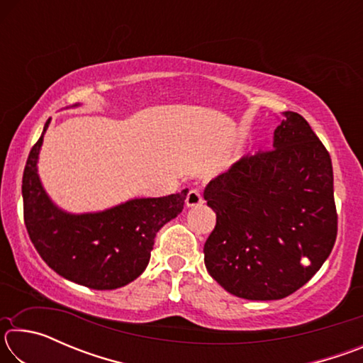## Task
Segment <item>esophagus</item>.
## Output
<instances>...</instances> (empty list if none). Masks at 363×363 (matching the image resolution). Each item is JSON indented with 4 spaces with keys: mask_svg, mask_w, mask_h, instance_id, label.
I'll use <instances>...</instances> for the list:
<instances>
[{
    "mask_svg": "<svg viewBox=\"0 0 363 363\" xmlns=\"http://www.w3.org/2000/svg\"><path fill=\"white\" fill-rule=\"evenodd\" d=\"M203 203V199H201V194L199 192V190H190V192L187 194V199H186V205L187 206H196Z\"/></svg>",
    "mask_w": 363,
    "mask_h": 363,
    "instance_id": "esophagus-1",
    "label": "esophagus"
}]
</instances>
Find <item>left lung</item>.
Masks as SVG:
<instances>
[{"label": "left lung", "instance_id": "8db88e82", "mask_svg": "<svg viewBox=\"0 0 363 363\" xmlns=\"http://www.w3.org/2000/svg\"><path fill=\"white\" fill-rule=\"evenodd\" d=\"M216 213L205 266L230 294L290 296L327 261L337 214L328 150L296 112H284L274 149L245 155L208 184Z\"/></svg>", "mask_w": 363, "mask_h": 363}]
</instances>
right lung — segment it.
<instances>
[{"label": "right lung", "mask_w": 363, "mask_h": 363, "mask_svg": "<svg viewBox=\"0 0 363 363\" xmlns=\"http://www.w3.org/2000/svg\"><path fill=\"white\" fill-rule=\"evenodd\" d=\"M49 121L30 150L22 177L30 240L60 277L93 290L125 286L145 270L157 232L182 211L189 190L158 199H133L99 213L62 211L43 189L36 167Z\"/></svg>", "instance_id": "right-lung-1"}]
</instances>
